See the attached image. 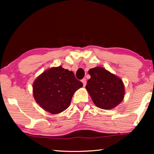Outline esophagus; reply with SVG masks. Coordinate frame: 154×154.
Returning <instances> with one entry per match:
<instances>
[{
  "label": "esophagus",
  "instance_id": "1",
  "mask_svg": "<svg viewBox=\"0 0 154 154\" xmlns=\"http://www.w3.org/2000/svg\"><path fill=\"white\" fill-rule=\"evenodd\" d=\"M81 82H82V83H83V86H85L86 83H87V81H86V79H82Z\"/></svg>",
  "mask_w": 154,
  "mask_h": 154
}]
</instances>
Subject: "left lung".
<instances>
[{
	"instance_id": "1",
	"label": "left lung",
	"mask_w": 154,
	"mask_h": 154,
	"mask_svg": "<svg viewBox=\"0 0 154 154\" xmlns=\"http://www.w3.org/2000/svg\"><path fill=\"white\" fill-rule=\"evenodd\" d=\"M88 73L91 77L85 88L97 106L109 110L123 101L125 86L121 79L100 66L90 69Z\"/></svg>"
}]
</instances>
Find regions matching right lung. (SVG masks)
Returning <instances> with one entry per match:
<instances>
[{"mask_svg": "<svg viewBox=\"0 0 154 154\" xmlns=\"http://www.w3.org/2000/svg\"><path fill=\"white\" fill-rule=\"evenodd\" d=\"M83 87L73 71L62 66L52 67L43 71L33 83V94L35 102L43 110L58 114L71 104L74 92Z\"/></svg>", "mask_w": 154, "mask_h": 154, "instance_id": "right-lung-1", "label": "right lung"}]
</instances>
